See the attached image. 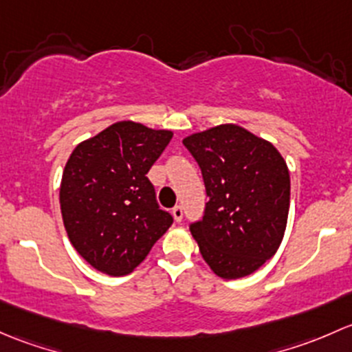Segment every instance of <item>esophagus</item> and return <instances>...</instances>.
Segmentation results:
<instances>
[{"mask_svg":"<svg viewBox=\"0 0 352 352\" xmlns=\"http://www.w3.org/2000/svg\"><path fill=\"white\" fill-rule=\"evenodd\" d=\"M173 217H175L176 222H181V220H183V208H181V205H176L175 208H173Z\"/></svg>","mask_w":352,"mask_h":352,"instance_id":"1","label":"esophagus"}]
</instances>
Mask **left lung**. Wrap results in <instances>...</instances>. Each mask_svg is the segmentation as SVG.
Segmentation results:
<instances>
[{"instance_id": "obj_1", "label": "left lung", "mask_w": 352, "mask_h": 352, "mask_svg": "<svg viewBox=\"0 0 352 352\" xmlns=\"http://www.w3.org/2000/svg\"><path fill=\"white\" fill-rule=\"evenodd\" d=\"M201 169L203 219L190 230L213 273L237 280L259 270L283 241L289 173L273 144L239 125H219L183 140Z\"/></svg>"}]
</instances>
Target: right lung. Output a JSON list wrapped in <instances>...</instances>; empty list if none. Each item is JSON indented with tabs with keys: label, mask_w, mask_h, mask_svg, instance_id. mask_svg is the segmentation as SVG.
Masks as SVG:
<instances>
[{
	"label": "right lung",
	"mask_w": 352,
	"mask_h": 352,
	"mask_svg": "<svg viewBox=\"0 0 352 352\" xmlns=\"http://www.w3.org/2000/svg\"><path fill=\"white\" fill-rule=\"evenodd\" d=\"M169 130L117 122L72 151L60 181V212L69 241L93 267L111 276L135 270L171 227L147 173Z\"/></svg>",
	"instance_id": "obj_1"
}]
</instances>
